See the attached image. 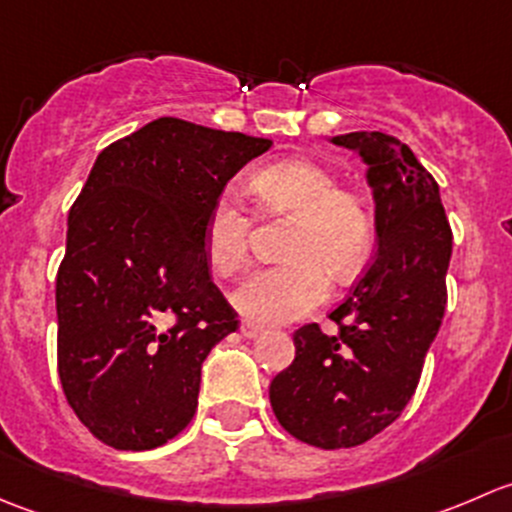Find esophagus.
Returning a JSON list of instances; mask_svg holds the SVG:
<instances>
[{
	"instance_id": "obj_1",
	"label": "esophagus",
	"mask_w": 512,
	"mask_h": 512,
	"mask_svg": "<svg viewBox=\"0 0 512 512\" xmlns=\"http://www.w3.org/2000/svg\"><path fill=\"white\" fill-rule=\"evenodd\" d=\"M240 332H242V337L257 339L262 334V327H260V324H252V322H242Z\"/></svg>"
}]
</instances>
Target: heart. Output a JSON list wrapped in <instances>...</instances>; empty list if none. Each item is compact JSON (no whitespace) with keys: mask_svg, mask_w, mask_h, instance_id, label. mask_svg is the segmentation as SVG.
I'll list each match as a JSON object with an SVG mask.
<instances>
[{"mask_svg":"<svg viewBox=\"0 0 512 512\" xmlns=\"http://www.w3.org/2000/svg\"><path fill=\"white\" fill-rule=\"evenodd\" d=\"M247 188L267 213H287L294 223L277 265L252 270L230 302L257 324L302 319L327 299L333 272L352 280L374 242V218L354 190L339 188L327 165L309 158H282L252 170ZM250 218L235 195L213 200L203 223V255L218 275L230 277L245 265L250 250Z\"/></svg>","mask_w":512,"mask_h":512,"instance_id":"obj_1","label":"heart"}]
</instances>
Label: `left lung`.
<instances>
[{"mask_svg":"<svg viewBox=\"0 0 512 512\" xmlns=\"http://www.w3.org/2000/svg\"><path fill=\"white\" fill-rule=\"evenodd\" d=\"M359 153L374 200L376 255L329 317L337 337L307 324L292 366L270 384L285 431L309 446L352 448L394 423L414 396L446 309L453 235L433 175L381 131L329 138Z\"/></svg>","mask_w":512,"mask_h":512,"instance_id":"8db88e82","label":"left lung"}]
</instances>
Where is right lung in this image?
I'll return each instance as SVG.
<instances>
[{"instance_id":"right-lung-1","label":"right lung","mask_w":512,"mask_h":512,"mask_svg":"<svg viewBox=\"0 0 512 512\" xmlns=\"http://www.w3.org/2000/svg\"><path fill=\"white\" fill-rule=\"evenodd\" d=\"M270 146L165 116L98 153L69 213L56 317L66 401L106 446L151 451L198 409L205 356L237 329L205 215Z\"/></svg>"}]
</instances>
